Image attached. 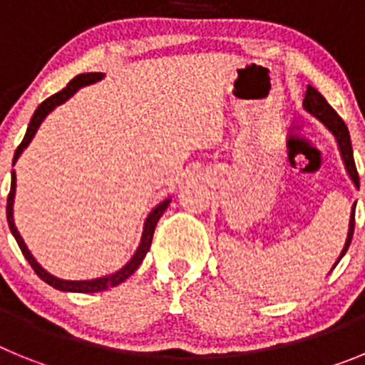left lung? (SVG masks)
Here are the masks:
<instances>
[{
    "label": "left lung",
    "instance_id": "left-lung-1",
    "mask_svg": "<svg viewBox=\"0 0 365 365\" xmlns=\"http://www.w3.org/2000/svg\"><path fill=\"white\" fill-rule=\"evenodd\" d=\"M303 109H305V111H307L309 115H312V117H314V118H318V120H320L322 124H324L325 128H327V130L331 131V135H333L334 140H336V144H338V150H340L341 160H344V166H346L347 175L351 177V180H353V185L356 186V188H360L359 172H356V166H354L353 146H351L349 130H347V125L344 124V120H341V118L338 117V113L334 111V109L327 104V100H325L324 96L320 95V93L316 91V89L312 86H307V91H305V98H303ZM354 210H356V202H354L353 208H351L349 232H347L346 245H344V248H341L340 257H338V259H336V263H334V265H333V269L338 265V261H340L341 257L346 256L347 248H349V245H351V240H353ZM333 269H331V270H333Z\"/></svg>",
    "mask_w": 365,
    "mask_h": 365
}]
</instances>
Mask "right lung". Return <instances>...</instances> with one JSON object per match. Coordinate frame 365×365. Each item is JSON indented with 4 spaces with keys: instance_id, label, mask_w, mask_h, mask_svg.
<instances>
[{
    "instance_id": "right-lung-1",
    "label": "right lung",
    "mask_w": 365,
    "mask_h": 365,
    "mask_svg": "<svg viewBox=\"0 0 365 365\" xmlns=\"http://www.w3.org/2000/svg\"><path fill=\"white\" fill-rule=\"evenodd\" d=\"M106 74L104 73H86V74H78V76H74L73 80H71L69 83H67V87H63L62 91L56 93V95L49 96V98L45 100V102H41L40 106H38V109L34 111V115H32L31 122H29V128H27V133H25L24 140H21V144L18 146V150H16L14 153V160H12V166L16 164V160L19 159V155L24 153L25 148L31 144L32 137L36 135L38 128L41 125V122H43V118L49 115L51 111H53L56 106L63 104L66 100H69L71 96L74 95V93L78 91L80 87H86V86H91V83H96L100 82V80L104 78ZM14 197H16V172L12 170V179H11V193H9V197H6V221H9V228H11L12 235H14L16 243H18V247L21 248V252H24L25 259L29 261V265L34 269V272L40 276L41 279H43L45 283H49L51 287H54V289H58V291H63V292H83V294H87V292H100V291H108V289H111V287H117L120 285L122 282H125V279L130 278L131 274L135 272V270L140 267V263L144 261V257H146L148 250H150L151 247V240H153V232H155V227H157V222H159L160 215L164 214V210H166L168 206H170V202H172V197L164 199L163 202H159V205L155 206L153 210L148 214L146 221H144V228H143V237H140V243H138L137 250H135V254L131 256V259L125 263L122 269H118L117 272L109 274V276H102V278H95V279H62V278H56V276H53L51 272H47V270L43 269V267L40 265L36 261V257L32 256L31 250L27 248V245H25L24 237L19 235L18 228H16V222H14Z\"/></svg>"
}]
</instances>
